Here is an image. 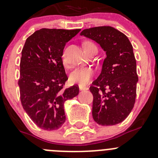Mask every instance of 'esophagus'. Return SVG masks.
I'll return each instance as SVG.
<instances>
[{
    "label": "esophagus",
    "mask_w": 158,
    "mask_h": 158,
    "mask_svg": "<svg viewBox=\"0 0 158 158\" xmlns=\"http://www.w3.org/2000/svg\"><path fill=\"white\" fill-rule=\"evenodd\" d=\"M79 89H80V90H88L89 88H88L87 86H85V85H79Z\"/></svg>",
    "instance_id": "esophagus-1"
}]
</instances>
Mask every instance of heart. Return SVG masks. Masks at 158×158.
<instances>
[{
    "label": "heart",
    "mask_w": 158,
    "mask_h": 158,
    "mask_svg": "<svg viewBox=\"0 0 158 158\" xmlns=\"http://www.w3.org/2000/svg\"><path fill=\"white\" fill-rule=\"evenodd\" d=\"M85 52H89L92 48H97L96 45L92 41H85L83 44ZM95 73V70L90 66H81L73 70L69 75V81L73 84L86 85L89 83Z\"/></svg>",
    "instance_id": "obj_1"
}]
</instances>
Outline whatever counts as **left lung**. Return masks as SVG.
Masks as SVG:
<instances>
[{"instance_id":"1","label":"left lung","mask_w":158,"mask_h":158,"mask_svg":"<svg viewBox=\"0 0 158 158\" xmlns=\"http://www.w3.org/2000/svg\"><path fill=\"white\" fill-rule=\"evenodd\" d=\"M81 35L100 44L106 57L92 82V117L100 125H114L129 115L136 97L138 75L133 48L126 35L109 26L82 30Z\"/></svg>"}]
</instances>
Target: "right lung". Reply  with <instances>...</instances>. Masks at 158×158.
<instances>
[{
	"label": "right lung",
	"mask_w": 158,
	"mask_h": 158,
	"mask_svg": "<svg viewBox=\"0 0 158 158\" xmlns=\"http://www.w3.org/2000/svg\"><path fill=\"white\" fill-rule=\"evenodd\" d=\"M81 29H40L26 40L20 59V100L30 119L41 129H59L66 121L64 102L79 93L77 85L65 89L63 64L66 42Z\"/></svg>",
	"instance_id": "obj_1"
}]
</instances>
